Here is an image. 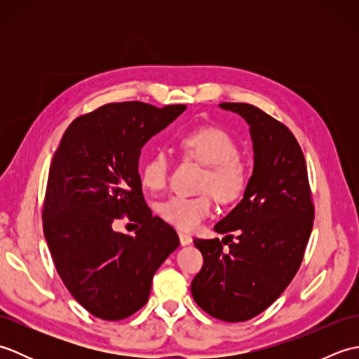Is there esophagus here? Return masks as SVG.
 I'll use <instances>...</instances> for the list:
<instances>
[{"label": "esophagus", "mask_w": 359, "mask_h": 359, "mask_svg": "<svg viewBox=\"0 0 359 359\" xmlns=\"http://www.w3.org/2000/svg\"><path fill=\"white\" fill-rule=\"evenodd\" d=\"M179 241H180V245H189V243L193 242V238L185 233H179Z\"/></svg>", "instance_id": "obj_1"}]
</instances>
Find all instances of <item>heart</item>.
I'll return each instance as SVG.
<instances>
[{"instance_id":"heart-1","label":"heart","mask_w":359,"mask_h":359,"mask_svg":"<svg viewBox=\"0 0 359 359\" xmlns=\"http://www.w3.org/2000/svg\"><path fill=\"white\" fill-rule=\"evenodd\" d=\"M179 147L188 157L208 166L202 189L215 194L217 201L230 203L247 191L250 182L248 166L239 157V147L230 133L219 126H199L180 135ZM170 171V157L158 149L142 166V182L151 191L163 189ZM211 196H171L158 205V215L165 222L182 231H193L210 216Z\"/></svg>"}]
</instances>
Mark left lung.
I'll use <instances>...</instances> for the list:
<instances>
[{
	"instance_id": "8db88e82",
	"label": "left lung",
	"mask_w": 359,
	"mask_h": 359,
	"mask_svg": "<svg viewBox=\"0 0 359 359\" xmlns=\"http://www.w3.org/2000/svg\"><path fill=\"white\" fill-rule=\"evenodd\" d=\"M247 121L255 166L242 201L219 220V239H194L203 265L191 282L197 306L226 323L270 307L294 278L313 228L307 165L290 129L253 104L220 103ZM236 233V243H231ZM229 243L230 250L223 251Z\"/></svg>"
}]
</instances>
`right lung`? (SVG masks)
Wrapping results in <instances>:
<instances>
[{
	"instance_id": "add662e5",
	"label": "right lung",
	"mask_w": 359,
	"mask_h": 359,
	"mask_svg": "<svg viewBox=\"0 0 359 359\" xmlns=\"http://www.w3.org/2000/svg\"><path fill=\"white\" fill-rule=\"evenodd\" d=\"M185 109L104 104L75 118L52 157L44 238L69 293L104 321L125 319L148 302L154 273L180 243L144 202L139 158L144 143ZM125 214L141 225L133 236L113 230Z\"/></svg>"
}]
</instances>
